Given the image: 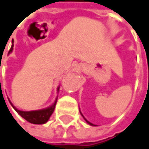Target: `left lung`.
I'll list each match as a JSON object with an SVG mask.
<instances>
[{
  "mask_svg": "<svg viewBox=\"0 0 149 149\" xmlns=\"http://www.w3.org/2000/svg\"><path fill=\"white\" fill-rule=\"evenodd\" d=\"M83 117H84V116H83ZM84 118H85V117H84ZM85 120H86V123H88V124H90V125H91V126H94V125H93V124H92V123H90V122H88V121H87V120H86V118H85Z\"/></svg>",
  "mask_w": 149,
  "mask_h": 149,
  "instance_id": "1",
  "label": "left lung"
}]
</instances>
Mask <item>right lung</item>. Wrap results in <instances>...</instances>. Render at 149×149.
I'll use <instances>...</instances> for the list:
<instances>
[{
	"mask_svg": "<svg viewBox=\"0 0 149 149\" xmlns=\"http://www.w3.org/2000/svg\"><path fill=\"white\" fill-rule=\"evenodd\" d=\"M12 47L11 46V49L9 52L12 51ZM57 100H55L54 104L51 107H49V108L43 109V110H39V111H19L16 107H14L12 105V107L15 109V111L18 113L19 115L21 116L22 118H24L25 120H26L27 122L33 124H43V123H47L48 120L49 119V117L51 116V115L53 114L54 108H55V105Z\"/></svg>",
	"mask_w": 149,
	"mask_h": 149,
	"instance_id": "obj_1",
	"label": "right lung"
}]
</instances>
